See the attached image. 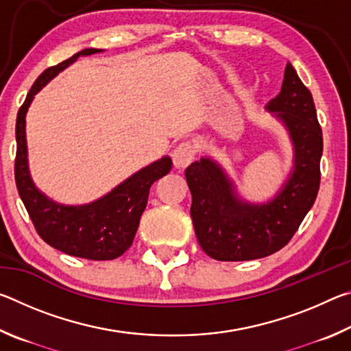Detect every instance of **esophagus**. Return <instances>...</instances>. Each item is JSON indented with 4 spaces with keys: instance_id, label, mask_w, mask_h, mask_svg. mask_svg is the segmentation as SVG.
Wrapping results in <instances>:
<instances>
[{
    "instance_id": "1",
    "label": "esophagus",
    "mask_w": 351,
    "mask_h": 351,
    "mask_svg": "<svg viewBox=\"0 0 351 351\" xmlns=\"http://www.w3.org/2000/svg\"><path fill=\"white\" fill-rule=\"evenodd\" d=\"M195 153H197V150H195V145L192 142H181V144L175 148L173 153H171V159H173L175 167L186 169L195 159Z\"/></svg>"
}]
</instances>
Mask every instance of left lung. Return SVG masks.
I'll use <instances>...</instances> for the list:
<instances>
[{
	"instance_id": "left-lung-1",
	"label": "left lung",
	"mask_w": 351,
	"mask_h": 351,
	"mask_svg": "<svg viewBox=\"0 0 351 351\" xmlns=\"http://www.w3.org/2000/svg\"><path fill=\"white\" fill-rule=\"evenodd\" d=\"M266 110L287 128L293 144V167L274 198L266 203L243 199L221 164L209 156L186 169L195 234L203 251L219 261L277 252L293 239L317 197L322 130L311 93L291 63L285 68L280 93Z\"/></svg>"
}]
</instances>
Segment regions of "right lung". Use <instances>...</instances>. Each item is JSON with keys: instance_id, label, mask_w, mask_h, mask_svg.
I'll list each match as a JSON object with an SVG mask.
<instances>
[{"instance_id": "1", "label": "right lung", "mask_w": 351, "mask_h": 351, "mask_svg": "<svg viewBox=\"0 0 351 351\" xmlns=\"http://www.w3.org/2000/svg\"><path fill=\"white\" fill-rule=\"evenodd\" d=\"M97 52L102 49L88 47L77 52L57 66L47 68L35 80L16 116L15 181L35 229L47 245L73 257L114 260L132 246L152 184L171 170L170 156H164L136 171L102 198L80 206L60 204L40 192L32 181L27 161L26 112L35 94L77 58Z\"/></svg>"}]
</instances>
